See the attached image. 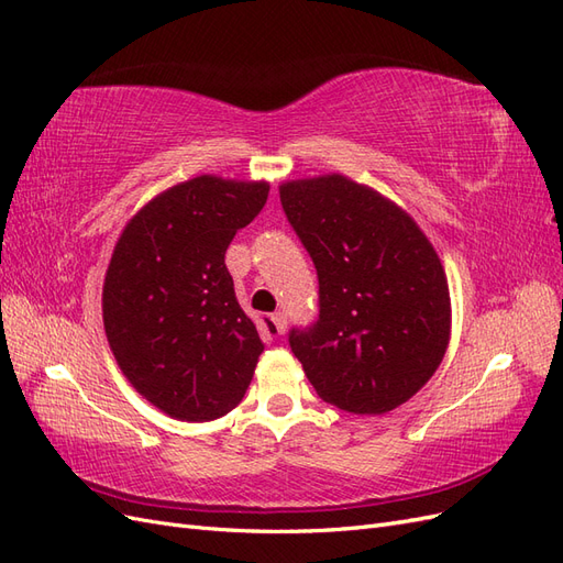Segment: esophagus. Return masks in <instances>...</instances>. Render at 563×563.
I'll return each mask as SVG.
<instances>
[{
    "label": "esophagus",
    "mask_w": 563,
    "mask_h": 563,
    "mask_svg": "<svg viewBox=\"0 0 563 563\" xmlns=\"http://www.w3.org/2000/svg\"><path fill=\"white\" fill-rule=\"evenodd\" d=\"M272 321H275V329H277L279 335L286 333V314H284V312H275V314H272Z\"/></svg>",
    "instance_id": "obj_1"
}]
</instances>
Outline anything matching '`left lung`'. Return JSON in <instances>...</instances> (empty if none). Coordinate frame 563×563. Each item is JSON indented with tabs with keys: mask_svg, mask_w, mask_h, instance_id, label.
I'll list each match as a JSON object with an SVG mask.
<instances>
[{
	"mask_svg": "<svg viewBox=\"0 0 563 563\" xmlns=\"http://www.w3.org/2000/svg\"><path fill=\"white\" fill-rule=\"evenodd\" d=\"M279 197L319 277V319L288 335L305 376L340 411H391L446 354L444 265L411 216L347 176L288 180Z\"/></svg>",
	"mask_w": 563,
	"mask_h": 563,
	"instance_id": "1",
	"label": "left lung"
}]
</instances>
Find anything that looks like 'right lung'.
<instances>
[{
    "label": "right lung",
    "mask_w": 563,
    "mask_h": 563,
    "mask_svg": "<svg viewBox=\"0 0 563 563\" xmlns=\"http://www.w3.org/2000/svg\"><path fill=\"white\" fill-rule=\"evenodd\" d=\"M265 180L197 176L150 199L119 234L103 284V323L126 380L187 422L244 399L263 340L240 308L225 251L261 213Z\"/></svg>",
    "instance_id": "right-lung-1"
}]
</instances>
